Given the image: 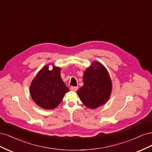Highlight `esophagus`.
<instances>
[{
  "label": "esophagus",
  "instance_id": "esophagus-1",
  "mask_svg": "<svg viewBox=\"0 0 152 152\" xmlns=\"http://www.w3.org/2000/svg\"><path fill=\"white\" fill-rule=\"evenodd\" d=\"M77 89H78V87H70V90L72 91L75 92L77 91Z\"/></svg>",
  "mask_w": 152,
  "mask_h": 152
}]
</instances>
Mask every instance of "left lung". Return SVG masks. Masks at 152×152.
<instances>
[{
	"label": "left lung",
	"instance_id": "obj_1",
	"mask_svg": "<svg viewBox=\"0 0 152 152\" xmlns=\"http://www.w3.org/2000/svg\"><path fill=\"white\" fill-rule=\"evenodd\" d=\"M84 86L77 91L86 107L95 109L108 102L112 90V82L107 69L98 61L86 68L83 75Z\"/></svg>",
	"mask_w": 152,
	"mask_h": 152
}]
</instances>
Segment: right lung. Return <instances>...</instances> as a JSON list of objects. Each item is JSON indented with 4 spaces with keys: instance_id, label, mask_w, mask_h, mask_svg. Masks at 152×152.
I'll return each instance as SVG.
<instances>
[{
    "instance_id": "obj_1",
    "label": "right lung",
    "mask_w": 152,
    "mask_h": 152,
    "mask_svg": "<svg viewBox=\"0 0 152 152\" xmlns=\"http://www.w3.org/2000/svg\"><path fill=\"white\" fill-rule=\"evenodd\" d=\"M49 65L41 69L30 86L32 99L40 107L45 110L56 108L69 91L61 77V68L51 65L53 69L49 70Z\"/></svg>"
}]
</instances>
